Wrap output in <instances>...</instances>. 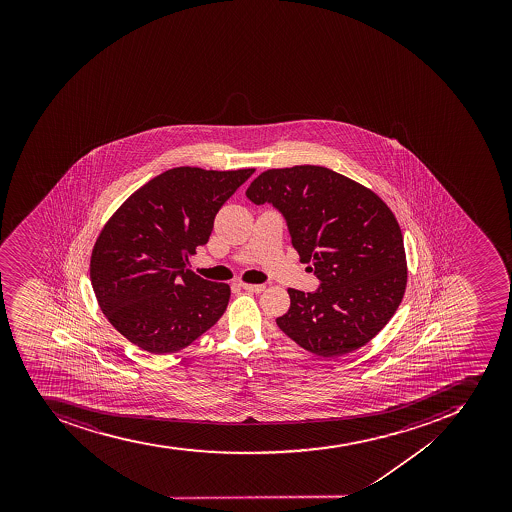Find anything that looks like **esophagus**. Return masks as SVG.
<instances>
[{
  "mask_svg": "<svg viewBox=\"0 0 512 512\" xmlns=\"http://www.w3.org/2000/svg\"><path fill=\"white\" fill-rule=\"evenodd\" d=\"M240 288H244L245 291H252V293L265 291V285H250V283H240Z\"/></svg>",
  "mask_w": 512,
  "mask_h": 512,
  "instance_id": "1",
  "label": "esophagus"
}]
</instances>
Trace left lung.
Wrapping results in <instances>:
<instances>
[{
	"instance_id": "left-lung-1",
	"label": "left lung",
	"mask_w": 512,
	"mask_h": 512,
	"mask_svg": "<svg viewBox=\"0 0 512 512\" xmlns=\"http://www.w3.org/2000/svg\"><path fill=\"white\" fill-rule=\"evenodd\" d=\"M272 204L303 263H313L314 293L290 288L276 319L299 347L332 358L368 344L396 313L406 291L403 234L385 201L357 181L317 165L273 168L245 191Z\"/></svg>"
}]
</instances>
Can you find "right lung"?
Here are the masks:
<instances>
[{"label":"right lung","mask_w":512,"mask_h":512,"mask_svg":"<svg viewBox=\"0 0 512 512\" xmlns=\"http://www.w3.org/2000/svg\"><path fill=\"white\" fill-rule=\"evenodd\" d=\"M254 172L172 168L106 222L91 252V285L106 319L129 342L157 355L178 352L219 321L231 288L203 280L186 263L208 244L222 204Z\"/></svg>","instance_id":"1"}]
</instances>
